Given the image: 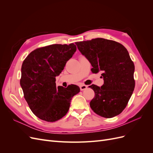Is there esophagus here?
Wrapping results in <instances>:
<instances>
[{
    "mask_svg": "<svg viewBox=\"0 0 153 153\" xmlns=\"http://www.w3.org/2000/svg\"><path fill=\"white\" fill-rule=\"evenodd\" d=\"M80 90L81 91H84L85 89H86L87 88V85H81L80 86Z\"/></svg>",
    "mask_w": 153,
    "mask_h": 153,
    "instance_id": "34e87169",
    "label": "esophagus"
}]
</instances>
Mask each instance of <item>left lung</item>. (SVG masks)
<instances>
[{
  "mask_svg": "<svg viewBox=\"0 0 153 153\" xmlns=\"http://www.w3.org/2000/svg\"><path fill=\"white\" fill-rule=\"evenodd\" d=\"M76 45L91 64L92 72H101L104 80L101 87L89 86L95 93L91 108L105 118L120 114L127 106L135 84V66L128 50L121 43L103 38L80 41Z\"/></svg>",
  "mask_w": 153,
  "mask_h": 153,
  "instance_id": "1",
  "label": "left lung"
}]
</instances>
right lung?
Here are the masks:
<instances>
[{"mask_svg":"<svg viewBox=\"0 0 153 153\" xmlns=\"http://www.w3.org/2000/svg\"><path fill=\"white\" fill-rule=\"evenodd\" d=\"M74 43L55 44L37 48L23 62L20 85L24 98L36 116L55 122L68 112L73 97L80 92L75 85L56 87L59 75L67 61L76 52Z\"/></svg>","mask_w":153,"mask_h":153,"instance_id":"add662e5","label":"right lung"}]
</instances>
